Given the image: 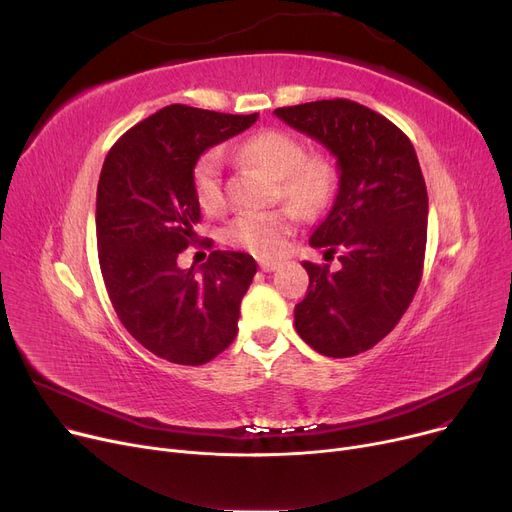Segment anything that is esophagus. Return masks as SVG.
I'll use <instances>...</instances> for the list:
<instances>
[{"label": "esophagus", "mask_w": 512, "mask_h": 512, "mask_svg": "<svg viewBox=\"0 0 512 512\" xmlns=\"http://www.w3.org/2000/svg\"><path fill=\"white\" fill-rule=\"evenodd\" d=\"M259 267L261 272H276L280 267V261H274V259H261L259 261Z\"/></svg>", "instance_id": "34e87169"}]
</instances>
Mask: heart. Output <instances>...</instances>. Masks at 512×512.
Listing matches in <instances>:
<instances>
[{
  "label": "heart",
  "mask_w": 512,
  "mask_h": 512,
  "mask_svg": "<svg viewBox=\"0 0 512 512\" xmlns=\"http://www.w3.org/2000/svg\"><path fill=\"white\" fill-rule=\"evenodd\" d=\"M234 155L276 178L278 195L301 213H315L326 207L336 191V168L326 155H305V145L290 132L278 128L259 130L242 141ZM193 191L203 211L213 213L224 207L222 155L205 153L193 170ZM297 213L292 209L245 211L226 228V240L234 247L255 255H276L292 232Z\"/></svg>",
  "instance_id": "b5f03b06"
}]
</instances>
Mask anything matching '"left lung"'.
I'll return each instance as SVG.
<instances>
[{
    "label": "left lung",
    "instance_id": "1",
    "mask_svg": "<svg viewBox=\"0 0 512 512\" xmlns=\"http://www.w3.org/2000/svg\"><path fill=\"white\" fill-rule=\"evenodd\" d=\"M324 145L340 172L328 218L309 238L342 267L305 261L309 288L294 328L313 351L344 359L369 351L409 309L423 274L427 188L409 137L382 114L348 99L274 112Z\"/></svg>",
    "mask_w": 512,
    "mask_h": 512
}]
</instances>
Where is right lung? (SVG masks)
<instances>
[{"instance_id":"add662e5","label":"right lung","mask_w":512,"mask_h":512,"mask_svg":"<svg viewBox=\"0 0 512 512\" xmlns=\"http://www.w3.org/2000/svg\"><path fill=\"white\" fill-rule=\"evenodd\" d=\"M257 118L174 103L124 132L103 161L95 228L105 290L130 336L170 363L203 365L236 338L255 259L213 251L199 270L176 259L197 238L199 157Z\"/></svg>"}]
</instances>
